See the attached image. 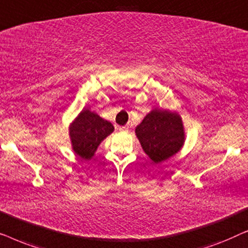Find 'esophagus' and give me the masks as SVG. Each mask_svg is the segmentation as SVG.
<instances>
[{"label":"esophagus","mask_w":248,"mask_h":248,"mask_svg":"<svg viewBox=\"0 0 248 248\" xmlns=\"http://www.w3.org/2000/svg\"><path fill=\"white\" fill-rule=\"evenodd\" d=\"M118 130H120L121 132H126L128 130V126H120L118 127Z\"/></svg>","instance_id":"1"}]
</instances>
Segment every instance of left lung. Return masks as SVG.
<instances>
[{"label": "left lung", "mask_w": 248, "mask_h": 248, "mask_svg": "<svg viewBox=\"0 0 248 248\" xmlns=\"http://www.w3.org/2000/svg\"><path fill=\"white\" fill-rule=\"evenodd\" d=\"M135 135L145 155L155 164L167 160L181 151L185 131L177 111L154 108L135 127Z\"/></svg>", "instance_id": "obj_1"}]
</instances>
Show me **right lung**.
<instances>
[{
  "instance_id": "add662e5",
  "label": "right lung",
  "mask_w": 248,
  "mask_h": 248,
  "mask_svg": "<svg viewBox=\"0 0 248 248\" xmlns=\"http://www.w3.org/2000/svg\"><path fill=\"white\" fill-rule=\"evenodd\" d=\"M113 132L114 126L110 122L83 108L69 126L72 150L80 158L90 160L99 144Z\"/></svg>"
}]
</instances>
